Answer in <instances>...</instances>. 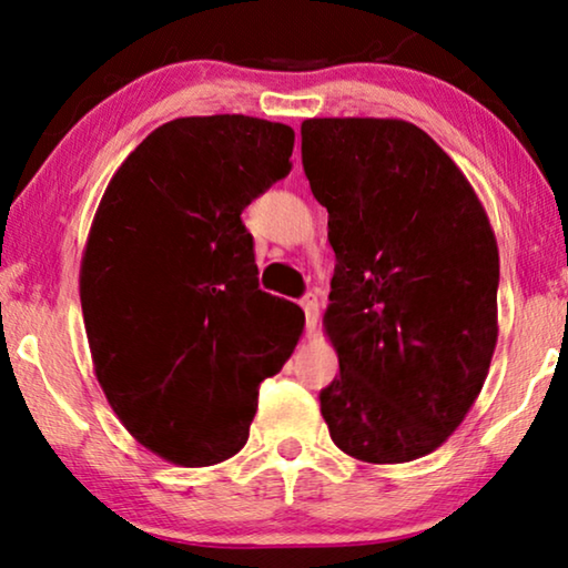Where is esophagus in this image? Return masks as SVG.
Segmentation results:
<instances>
[{"label":"esophagus","mask_w":568,"mask_h":568,"mask_svg":"<svg viewBox=\"0 0 568 568\" xmlns=\"http://www.w3.org/2000/svg\"><path fill=\"white\" fill-rule=\"evenodd\" d=\"M300 305H302V310H305V331H307V336H313V333L317 331V321H321V307H317V297L313 292H307L305 297L300 300Z\"/></svg>","instance_id":"34e87169"}]
</instances>
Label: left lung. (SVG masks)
I'll return each instance as SVG.
<instances>
[{"label":"left lung","instance_id":"left-lung-1","mask_svg":"<svg viewBox=\"0 0 568 568\" xmlns=\"http://www.w3.org/2000/svg\"><path fill=\"white\" fill-rule=\"evenodd\" d=\"M302 168L336 253L323 325L341 375L321 390L331 439L377 465L429 455L476 403L499 336L488 216L408 121H302Z\"/></svg>","mask_w":568,"mask_h":568}]
</instances>
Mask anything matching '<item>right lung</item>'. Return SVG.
Instances as JSON below:
<instances>
[{"label": "right lung", "instance_id": "right-lung-1", "mask_svg": "<svg viewBox=\"0 0 568 568\" xmlns=\"http://www.w3.org/2000/svg\"><path fill=\"white\" fill-rule=\"evenodd\" d=\"M294 131L191 115L123 160L92 220L80 300L92 364L139 445L185 468L243 449L305 313L258 290L243 209L290 175Z\"/></svg>", "mask_w": 568, "mask_h": 568}]
</instances>
